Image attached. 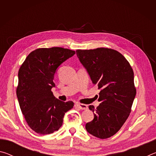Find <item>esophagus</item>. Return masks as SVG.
<instances>
[{
	"mask_svg": "<svg viewBox=\"0 0 156 156\" xmlns=\"http://www.w3.org/2000/svg\"><path fill=\"white\" fill-rule=\"evenodd\" d=\"M75 107H78L80 109L82 110H84V109H87V105H84V104H80V103H76L75 104Z\"/></svg>",
	"mask_w": 156,
	"mask_h": 156,
	"instance_id": "esophagus-1",
	"label": "esophagus"
}]
</instances>
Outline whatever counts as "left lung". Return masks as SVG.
<instances>
[{"label": "left lung", "instance_id": "8db88e82", "mask_svg": "<svg viewBox=\"0 0 156 156\" xmlns=\"http://www.w3.org/2000/svg\"><path fill=\"white\" fill-rule=\"evenodd\" d=\"M76 54L86 69L92 83L97 84L100 104L95 109L94 118L85 128L100 139L110 138L120 130L131 111L136 94L133 71L120 52L109 48L76 50Z\"/></svg>", "mask_w": 156, "mask_h": 156}]
</instances>
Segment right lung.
Wrapping results in <instances>:
<instances>
[{"instance_id": "1", "label": "right lung", "mask_w": 156, "mask_h": 156, "mask_svg": "<svg viewBox=\"0 0 156 156\" xmlns=\"http://www.w3.org/2000/svg\"><path fill=\"white\" fill-rule=\"evenodd\" d=\"M75 54L62 47L39 48L31 51L20 66L18 100L26 122L37 133L46 135L58 130L65 113L73 107L72 101L56 98L51 89L58 67Z\"/></svg>"}]
</instances>
